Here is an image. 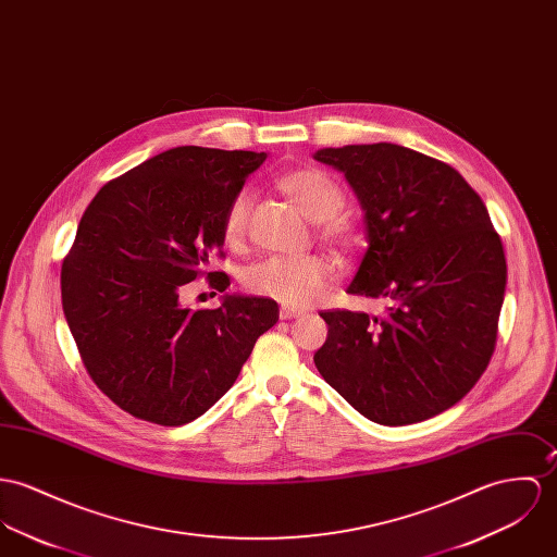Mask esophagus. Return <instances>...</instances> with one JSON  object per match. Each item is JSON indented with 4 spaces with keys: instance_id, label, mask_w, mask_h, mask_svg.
Listing matches in <instances>:
<instances>
[{
    "instance_id": "esophagus-1",
    "label": "esophagus",
    "mask_w": 557,
    "mask_h": 557,
    "mask_svg": "<svg viewBox=\"0 0 557 557\" xmlns=\"http://www.w3.org/2000/svg\"><path fill=\"white\" fill-rule=\"evenodd\" d=\"M302 314V310L298 308H292V306H281V319H298Z\"/></svg>"
}]
</instances>
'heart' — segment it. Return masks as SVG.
Here are the masks:
<instances>
[{"label":"heart","instance_id":"1","mask_svg":"<svg viewBox=\"0 0 557 557\" xmlns=\"http://www.w3.org/2000/svg\"><path fill=\"white\" fill-rule=\"evenodd\" d=\"M276 187L300 208L306 219L321 223L325 238L334 243H354L355 227L351 219L338 214L345 206L341 185L321 170L300 168L289 170L276 178ZM251 196L240 191L227 206L223 219V236L230 245H238L247 232ZM334 265L321 255L306 257H270L259 261L247 274L249 289L274 298L287 306H308L317 302L332 283Z\"/></svg>","mask_w":557,"mask_h":557}]
</instances>
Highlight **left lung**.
Returning <instances> with one entry per match:
<instances>
[{"mask_svg": "<svg viewBox=\"0 0 557 557\" xmlns=\"http://www.w3.org/2000/svg\"><path fill=\"white\" fill-rule=\"evenodd\" d=\"M363 212L368 249L347 294L381 317L327 310L321 376L366 419L408 425L459 403L485 372L505 302L500 236L451 165L392 143L319 149Z\"/></svg>", "mask_w": 557, "mask_h": 557, "instance_id": "1", "label": "left lung"}]
</instances>
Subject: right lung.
Returning a JSON list of instances; mask_svg holds the SVG:
<instances>
[{
	"mask_svg": "<svg viewBox=\"0 0 557 557\" xmlns=\"http://www.w3.org/2000/svg\"><path fill=\"white\" fill-rule=\"evenodd\" d=\"M265 152L176 147L103 185L61 265V304L94 383L129 414L185 425L219 403L255 341L278 321L270 298L223 294L191 310L183 285L221 255L227 206Z\"/></svg>",
	"mask_w": 557,
	"mask_h": 557,
	"instance_id": "1",
	"label": "right lung"
}]
</instances>
